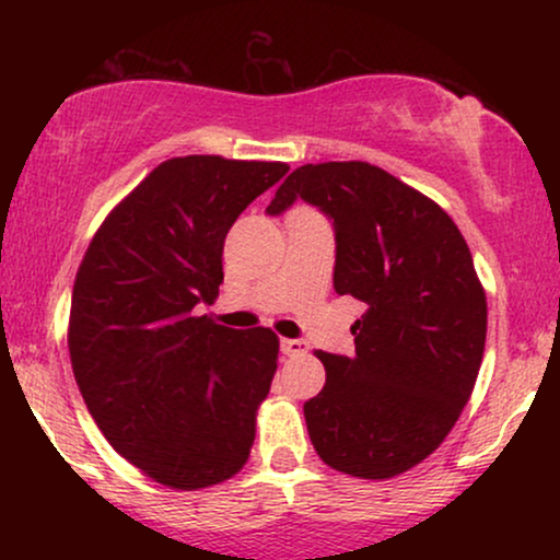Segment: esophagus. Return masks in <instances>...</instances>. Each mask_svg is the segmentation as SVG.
Wrapping results in <instances>:
<instances>
[{
	"label": "esophagus",
	"mask_w": 560,
	"mask_h": 560,
	"mask_svg": "<svg viewBox=\"0 0 560 560\" xmlns=\"http://www.w3.org/2000/svg\"><path fill=\"white\" fill-rule=\"evenodd\" d=\"M281 352H284V355H289V358L305 355L307 345L302 342V339H281Z\"/></svg>",
	"instance_id": "obj_1"
}]
</instances>
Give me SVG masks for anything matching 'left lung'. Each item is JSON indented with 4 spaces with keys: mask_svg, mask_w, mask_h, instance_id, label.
I'll list each match as a JSON object with an SVG mask.
<instances>
[{
    "mask_svg": "<svg viewBox=\"0 0 560 560\" xmlns=\"http://www.w3.org/2000/svg\"><path fill=\"white\" fill-rule=\"evenodd\" d=\"M298 197L334 221V289L369 305L352 324L355 355L316 350L326 384L305 402L307 434L326 466L392 479L464 413L485 355V287L453 218L378 165H300L268 213Z\"/></svg>",
    "mask_w": 560,
    "mask_h": 560,
    "instance_id": "8db88e82",
    "label": "left lung"
}]
</instances>
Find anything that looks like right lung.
Returning a JSON list of instances; mask_svg holds the SVG:
<instances>
[{
  "instance_id": "add662e5",
  "label": "right lung",
  "mask_w": 560,
  "mask_h": 560,
  "mask_svg": "<svg viewBox=\"0 0 560 560\" xmlns=\"http://www.w3.org/2000/svg\"><path fill=\"white\" fill-rule=\"evenodd\" d=\"M287 163H160L96 229L73 284L68 350L89 413L144 477L205 490L242 471L279 337L195 316L223 284V242Z\"/></svg>"
}]
</instances>
